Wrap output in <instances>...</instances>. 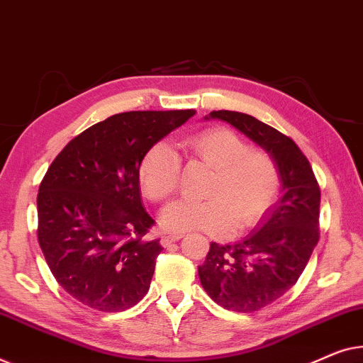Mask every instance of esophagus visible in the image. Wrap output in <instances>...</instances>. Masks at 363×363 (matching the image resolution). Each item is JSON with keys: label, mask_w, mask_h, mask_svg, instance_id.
Masks as SVG:
<instances>
[{"label": "esophagus", "mask_w": 363, "mask_h": 363, "mask_svg": "<svg viewBox=\"0 0 363 363\" xmlns=\"http://www.w3.org/2000/svg\"><path fill=\"white\" fill-rule=\"evenodd\" d=\"M184 237L182 233H169V235H164V237H161V245L162 247H169L171 243L174 242H179V240Z\"/></svg>", "instance_id": "esophagus-1"}]
</instances>
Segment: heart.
I'll return each instance as SVG.
<instances>
[{
    "mask_svg": "<svg viewBox=\"0 0 363 363\" xmlns=\"http://www.w3.org/2000/svg\"><path fill=\"white\" fill-rule=\"evenodd\" d=\"M189 155L213 169L207 201H177L161 212V225L169 232L201 230L225 237L240 228L257 225L277 202L279 171L273 157L250 150L248 143L227 128L197 133L184 141ZM181 160L167 143H157L140 166L143 192L164 201L176 192Z\"/></svg>",
    "mask_w": 363,
    "mask_h": 363,
    "instance_id": "heart-1",
    "label": "heart"
}]
</instances>
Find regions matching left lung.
Returning <instances> with one entry per match:
<instances>
[{
    "label": "left lung",
    "instance_id": "8db88e82",
    "mask_svg": "<svg viewBox=\"0 0 363 363\" xmlns=\"http://www.w3.org/2000/svg\"><path fill=\"white\" fill-rule=\"evenodd\" d=\"M206 120L232 125L273 157L281 197L242 242L211 243L199 267L202 288L235 313L267 308L291 289L319 240L320 191L309 161L291 138L240 111H211Z\"/></svg>",
    "mask_w": 363,
    "mask_h": 363
}]
</instances>
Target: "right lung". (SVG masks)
I'll use <instances>...</instances> for the list:
<instances>
[{
	"label": "right lung",
	"mask_w": 363,
	"mask_h": 363,
	"mask_svg": "<svg viewBox=\"0 0 363 363\" xmlns=\"http://www.w3.org/2000/svg\"><path fill=\"white\" fill-rule=\"evenodd\" d=\"M194 110L126 111L75 136L45 172L38 194V240L57 283L104 313L145 298L160 240L140 194L146 152Z\"/></svg>",
	"instance_id": "right-lung-1"
}]
</instances>
